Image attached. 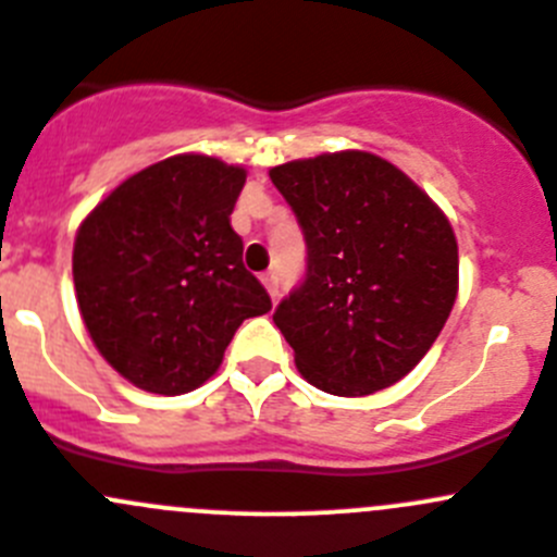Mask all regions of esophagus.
Listing matches in <instances>:
<instances>
[{"label":"esophagus","instance_id":"1","mask_svg":"<svg viewBox=\"0 0 557 557\" xmlns=\"http://www.w3.org/2000/svg\"><path fill=\"white\" fill-rule=\"evenodd\" d=\"M262 284L264 289L270 293V298H278V273L275 270H268V273H262Z\"/></svg>","mask_w":557,"mask_h":557}]
</instances>
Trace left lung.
<instances>
[{"label": "left lung", "mask_w": 557, "mask_h": 557, "mask_svg": "<svg viewBox=\"0 0 557 557\" xmlns=\"http://www.w3.org/2000/svg\"><path fill=\"white\" fill-rule=\"evenodd\" d=\"M306 240L304 282L273 322L300 374L336 396L399 383L457 300V237L437 205L372 152H327L270 169Z\"/></svg>", "instance_id": "obj_1"}]
</instances>
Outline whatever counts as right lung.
Here are the masks:
<instances>
[{"label": "right lung", "instance_id": "obj_1", "mask_svg": "<svg viewBox=\"0 0 557 557\" xmlns=\"http://www.w3.org/2000/svg\"><path fill=\"white\" fill-rule=\"evenodd\" d=\"M243 183L246 172L219 158L174 156L111 190L78 230L84 325L136 388H199L243 320L273 306L230 224Z\"/></svg>", "mask_w": 557, "mask_h": 557}]
</instances>
